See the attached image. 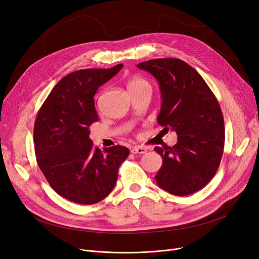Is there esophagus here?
<instances>
[{"instance_id": "1", "label": "esophagus", "mask_w": 259, "mask_h": 259, "mask_svg": "<svg viewBox=\"0 0 259 259\" xmlns=\"http://www.w3.org/2000/svg\"><path fill=\"white\" fill-rule=\"evenodd\" d=\"M131 152L133 154H145L147 152V149L145 147H142V146H135L132 148Z\"/></svg>"}]
</instances>
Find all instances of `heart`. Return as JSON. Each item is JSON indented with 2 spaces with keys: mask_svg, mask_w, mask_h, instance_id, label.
Segmentation results:
<instances>
[{
  "mask_svg": "<svg viewBox=\"0 0 259 259\" xmlns=\"http://www.w3.org/2000/svg\"><path fill=\"white\" fill-rule=\"evenodd\" d=\"M127 85H128V89H129L130 92L140 90V89L145 88V87H150V84H149V81L144 76L137 75V74L131 75L128 78Z\"/></svg>",
  "mask_w": 259,
  "mask_h": 259,
  "instance_id": "obj_1",
  "label": "heart"
}]
</instances>
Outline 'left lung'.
I'll use <instances>...</instances> for the list:
<instances>
[{
	"label": "left lung",
	"mask_w": 259,
	"mask_h": 259,
	"mask_svg": "<svg viewBox=\"0 0 259 259\" xmlns=\"http://www.w3.org/2000/svg\"><path fill=\"white\" fill-rule=\"evenodd\" d=\"M138 67L159 83L157 122L178 134L173 147L154 148L162 157L156 184L173 195L195 193L214 178L222 160L225 122L219 101L201 75L180 59L149 60Z\"/></svg>",
	"instance_id": "left-lung-1"
}]
</instances>
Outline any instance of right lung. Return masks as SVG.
I'll list each match as a JSON object with an SVG mask.
<instances>
[{
  "label": "right lung",
  "instance_id": "add662e5",
  "mask_svg": "<svg viewBox=\"0 0 259 259\" xmlns=\"http://www.w3.org/2000/svg\"><path fill=\"white\" fill-rule=\"evenodd\" d=\"M80 69L64 76L35 117L33 142L37 165L50 187L64 198L93 205L112 191L129 149L116 145L101 151L89 138L99 120L94 95L122 68Z\"/></svg>",
  "mask_w": 259,
  "mask_h": 259
}]
</instances>
